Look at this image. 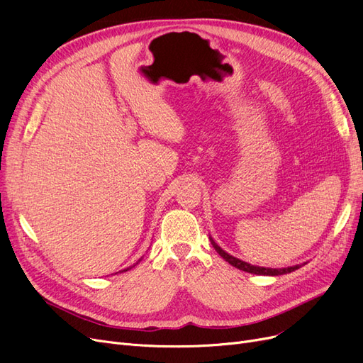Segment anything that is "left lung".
I'll return each instance as SVG.
<instances>
[{"mask_svg": "<svg viewBox=\"0 0 363 363\" xmlns=\"http://www.w3.org/2000/svg\"><path fill=\"white\" fill-rule=\"evenodd\" d=\"M211 242H212L213 248L218 251V255L221 256L223 259H225V262H228L230 265H233L235 268H238V269H240V271L251 272V274H257V276H281V274H288V272H292V271L300 268V265L289 267V268H280V269H279V268L274 269V268L255 267V265H250V263H247V262H244V260H239V259H236V257H233V256H230L228 252H225L221 247H218V245L213 242V239H211Z\"/></svg>", "mask_w": 363, "mask_h": 363, "instance_id": "8db88e82", "label": "left lung"}]
</instances>
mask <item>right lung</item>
I'll list each match as a JSON object with an SVG mask.
<instances>
[{
	"instance_id": "obj_1",
	"label": "right lung",
	"mask_w": 363,
	"mask_h": 363,
	"mask_svg": "<svg viewBox=\"0 0 363 363\" xmlns=\"http://www.w3.org/2000/svg\"><path fill=\"white\" fill-rule=\"evenodd\" d=\"M125 271H127V269H125Z\"/></svg>"
}]
</instances>
